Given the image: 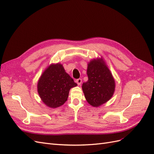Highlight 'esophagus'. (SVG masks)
Masks as SVG:
<instances>
[{"label": "esophagus", "instance_id": "1", "mask_svg": "<svg viewBox=\"0 0 154 154\" xmlns=\"http://www.w3.org/2000/svg\"><path fill=\"white\" fill-rule=\"evenodd\" d=\"M76 83H77L78 85H80L82 84V79H80H80H78V80H76Z\"/></svg>", "mask_w": 154, "mask_h": 154}]
</instances>
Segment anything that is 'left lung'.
<instances>
[{"label":"left lung","mask_w":154,"mask_h":154,"mask_svg":"<svg viewBox=\"0 0 154 154\" xmlns=\"http://www.w3.org/2000/svg\"><path fill=\"white\" fill-rule=\"evenodd\" d=\"M87 74L88 80L82 84L83 92L88 104L98 107L113 96L116 88L114 78L102 57L88 62Z\"/></svg>","instance_id":"left-lung-1"}]
</instances>
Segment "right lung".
Here are the masks:
<instances>
[{
  "label": "right lung",
  "instance_id": "right-lung-1",
  "mask_svg": "<svg viewBox=\"0 0 154 154\" xmlns=\"http://www.w3.org/2000/svg\"><path fill=\"white\" fill-rule=\"evenodd\" d=\"M76 86L77 84L65 71L62 63H51L38 79L37 91L42 101L46 106L56 109L65 103L70 89Z\"/></svg>",
  "mask_w": 154,
  "mask_h": 154
}]
</instances>
